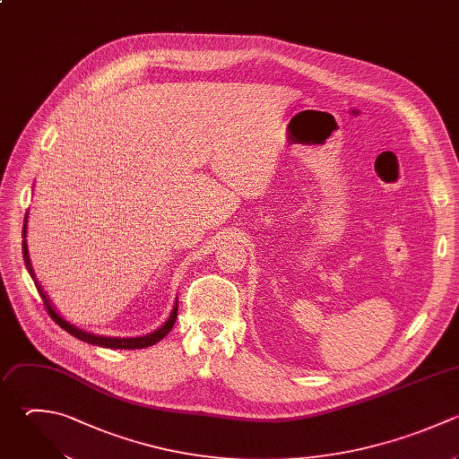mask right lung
<instances>
[{
	"label": "right lung",
	"mask_w": 459,
	"mask_h": 459,
	"mask_svg": "<svg viewBox=\"0 0 459 459\" xmlns=\"http://www.w3.org/2000/svg\"><path fill=\"white\" fill-rule=\"evenodd\" d=\"M27 222H29V213L25 215V224H23V258H25V265L32 276V280L36 281V287L39 290V296L43 298L45 301V307L48 310V314L52 316V319L61 326L65 328L68 333H72L74 337L84 341V342H90V344H97V346H102V348H117V350H140V348H147V346H152L156 342H160L174 326L176 323V317H178V299L174 303V308L169 316V319L154 332L151 333H145V335H140V337H109V335H99V333H91V332H86L75 325H72L70 321H66L57 310L56 307L50 303V298L47 296V292L41 289L39 281L36 280V274H34V269H32V264H30V256H29V246H27Z\"/></svg>",
	"instance_id": "1"
}]
</instances>
